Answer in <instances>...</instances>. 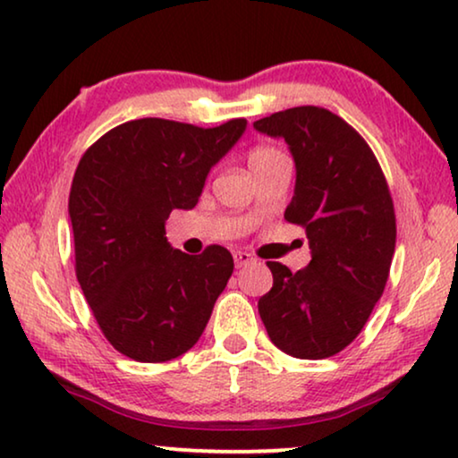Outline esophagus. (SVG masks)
Segmentation results:
<instances>
[{"label": "esophagus", "instance_id": "esophagus-1", "mask_svg": "<svg viewBox=\"0 0 458 458\" xmlns=\"http://www.w3.org/2000/svg\"><path fill=\"white\" fill-rule=\"evenodd\" d=\"M234 263H236V267L241 269V267H244V265L252 263V255H249V252H244V250H234Z\"/></svg>", "mask_w": 458, "mask_h": 458}]
</instances>
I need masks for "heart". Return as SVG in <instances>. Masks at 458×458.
<instances>
[{"label": "heart", "mask_w": 458, "mask_h": 458, "mask_svg": "<svg viewBox=\"0 0 458 458\" xmlns=\"http://www.w3.org/2000/svg\"><path fill=\"white\" fill-rule=\"evenodd\" d=\"M279 158H285V156H284L282 152H279V149L269 148V146H259V148H255V149H250V154H249V166H250L252 170H257V168H261V166H267V164L276 162V160H279Z\"/></svg>", "instance_id": "1"}]
</instances>
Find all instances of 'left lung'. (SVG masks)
<instances>
[{"instance_id":"obj_1","label":"left lung","mask_w":458,"mask_h":458,"mask_svg":"<svg viewBox=\"0 0 458 458\" xmlns=\"http://www.w3.org/2000/svg\"><path fill=\"white\" fill-rule=\"evenodd\" d=\"M252 127L288 143L296 187L284 217L306 230L312 255L296 273L267 261L273 288L259 315L288 356H335L364 329L391 271L397 224L386 179L364 138L327 108L294 106Z\"/></svg>"}]
</instances>
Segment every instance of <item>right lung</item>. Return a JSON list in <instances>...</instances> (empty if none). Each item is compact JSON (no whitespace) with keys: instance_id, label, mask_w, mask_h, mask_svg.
Returning <instances> with one entry per match:
<instances>
[{"instance_id":"1","label":"right lung","mask_w":458,"mask_h":458,"mask_svg":"<svg viewBox=\"0 0 458 458\" xmlns=\"http://www.w3.org/2000/svg\"><path fill=\"white\" fill-rule=\"evenodd\" d=\"M247 119L195 127L135 119L81 156L70 191L76 276L114 350L135 361H168L199 341L234 259L224 247L187 255L166 241L173 209H193L214 164Z\"/></svg>"}]
</instances>
